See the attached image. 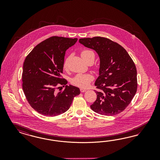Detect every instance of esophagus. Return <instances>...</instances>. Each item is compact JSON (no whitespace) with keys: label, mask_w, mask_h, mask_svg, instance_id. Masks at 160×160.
Wrapping results in <instances>:
<instances>
[{"label":"esophagus","mask_w":160,"mask_h":160,"mask_svg":"<svg viewBox=\"0 0 160 160\" xmlns=\"http://www.w3.org/2000/svg\"><path fill=\"white\" fill-rule=\"evenodd\" d=\"M87 90L86 89H83V88H80V92H86Z\"/></svg>","instance_id":"obj_1"}]
</instances>
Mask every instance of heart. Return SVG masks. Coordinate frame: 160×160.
Returning a JSON list of instances; mask_svg holds the SVG:
<instances>
[{"label": "heart", "instance_id": "heart-1", "mask_svg": "<svg viewBox=\"0 0 160 160\" xmlns=\"http://www.w3.org/2000/svg\"><path fill=\"white\" fill-rule=\"evenodd\" d=\"M81 56L84 59L90 57L94 56V54L93 52L89 50H84L81 52ZM68 58L65 59L63 67L64 68H67L68 67ZM93 80V76L92 74H78L74 78H73L72 80V82L76 86H78L80 88H86L88 86L90 83Z\"/></svg>", "mask_w": 160, "mask_h": 160}]
</instances>
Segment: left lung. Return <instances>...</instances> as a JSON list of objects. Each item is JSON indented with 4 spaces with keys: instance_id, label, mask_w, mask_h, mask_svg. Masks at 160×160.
<instances>
[{
    "instance_id": "left-lung-1",
    "label": "left lung",
    "mask_w": 160,
    "mask_h": 160,
    "mask_svg": "<svg viewBox=\"0 0 160 160\" xmlns=\"http://www.w3.org/2000/svg\"><path fill=\"white\" fill-rule=\"evenodd\" d=\"M95 50L100 58L99 76L95 82L97 99L90 106L101 115L114 116L126 109L137 89L136 65L121 45L102 37L79 39Z\"/></svg>"
}]
</instances>
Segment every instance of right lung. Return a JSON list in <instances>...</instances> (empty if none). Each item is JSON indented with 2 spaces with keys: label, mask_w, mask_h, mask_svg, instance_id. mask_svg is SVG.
<instances>
[{
  "label": "right lung",
  "mask_w": 160,
  "mask_h": 160,
  "mask_svg": "<svg viewBox=\"0 0 160 160\" xmlns=\"http://www.w3.org/2000/svg\"><path fill=\"white\" fill-rule=\"evenodd\" d=\"M77 41V38L50 37L35 46L24 60L23 92L30 106L42 115L64 113L80 93L78 87L66 85L68 81L61 78L66 51ZM58 85L65 88L57 92L56 89L61 88Z\"/></svg>",
  "instance_id": "1"
}]
</instances>
